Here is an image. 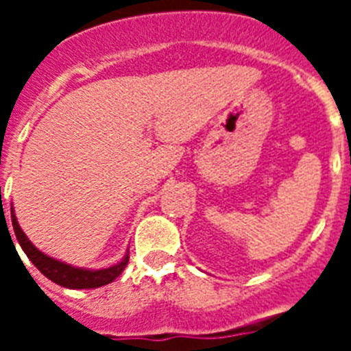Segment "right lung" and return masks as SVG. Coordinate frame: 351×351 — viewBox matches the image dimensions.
<instances>
[{
    "instance_id": "1",
    "label": "right lung",
    "mask_w": 351,
    "mask_h": 351,
    "mask_svg": "<svg viewBox=\"0 0 351 351\" xmlns=\"http://www.w3.org/2000/svg\"><path fill=\"white\" fill-rule=\"evenodd\" d=\"M12 226H14L15 237H17L19 244H21V247H23L24 253L27 255V258L35 263L36 269H38L43 276H47L49 280L61 285V287L64 288H77V290H82V288H98L104 287V285L112 283L117 276L125 271L126 263H128L130 260V256L126 255L117 265H112V267L108 269H101V271H86V269L71 267V265H66V263L60 262V260L51 258V256L43 255L42 251L36 250V247L27 241L26 234L21 230L14 210H12ZM6 228H8V225H6ZM8 234H10V232H8Z\"/></svg>"
}]
</instances>
